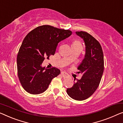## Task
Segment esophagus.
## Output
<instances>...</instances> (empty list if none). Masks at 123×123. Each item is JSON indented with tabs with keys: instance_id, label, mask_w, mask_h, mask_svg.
Returning a JSON list of instances; mask_svg holds the SVG:
<instances>
[{
	"instance_id": "34e87169",
	"label": "esophagus",
	"mask_w": 123,
	"mask_h": 123,
	"mask_svg": "<svg viewBox=\"0 0 123 123\" xmlns=\"http://www.w3.org/2000/svg\"><path fill=\"white\" fill-rule=\"evenodd\" d=\"M61 76L65 78H67V77H69V75L67 73H66L65 72H62L61 73Z\"/></svg>"
}]
</instances>
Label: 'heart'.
Instances as JSON below:
<instances>
[{
    "label": "heart",
    "mask_w": 123,
    "mask_h": 123,
    "mask_svg": "<svg viewBox=\"0 0 123 123\" xmlns=\"http://www.w3.org/2000/svg\"><path fill=\"white\" fill-rule=\"evenodd\" d=\"M77 44H80L78 41H74L73 43V45H77Z\"/></svg>",
    "instance_id": "heart-1"
}]
</instances>
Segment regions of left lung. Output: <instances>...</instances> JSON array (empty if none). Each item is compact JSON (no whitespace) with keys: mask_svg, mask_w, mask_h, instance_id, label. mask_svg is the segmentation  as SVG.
<instances>
[{"mask_svg":"<svg viewBox=\"0 0 123 123\" xmlns=\"http://www.w3.org/2000/svg\"><path fill=\"white\" fill-rule=\"evenodd\" d=\"M76 34L83 38L86 46L85 58L77 68L78 73H82V77L72 87L67 88V93L73 99L83 100L91 97L99 85L104 71V56L101 45L91 35L82 31Z\"/></svg>","mask_w":123,"mask_h":123,"instance_id":"8db88e82","label":"left lung"}]
</instances>
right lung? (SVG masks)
<instances>
[{
    "mask_svg": "<svg viewBox=\"0 0 123 123\" xmlns=\"http://www.w3.org/2000/svg\"><path fill=\"white\" fill-rule=\"evenodd\" d=\"M72 33L46 25L34 29L24 38L17 56V68L20 82L27 92H44L53 78L60 74L59 69H47L41 66L42 63L45 58L54 55L58 43Z\"/></svg>",
    "mask_w": 123,
    "mask_h": 123,
    "instance_id": "right-lung-1",
    "label": "right lung"
}]
</instances>
